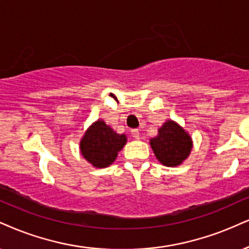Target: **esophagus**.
<instances>
[{"mask_svg":"<svg viewBox=\"0 0 249 249\" xmlns=\"http://www.w3.org/2000/svg\"><path fill=\"white\" fill-rule=\"evenodd\" d=\"M131 136H133L134 139L139 140L140 139V130L139 129H133V130H131Z\"/></svg>","mask_w":249,"mask_h":249,"instance_id":"esophagus-1","label":"esophagus"}]
</instances>
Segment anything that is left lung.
I'll use <instances>...</instances> for the list:
<instances>
[{
  "label": "left lung",
  "instance_id": "obj_1",
  "mask_svg": "<svg viewBox=\"0 0 249 249\" xmlns=\"http://www.w3.org/2000/svg\"><path fill=\"white\" fill-rule=\"evenodd\" d=\"M156 158L167 167L179 166L188 158L193 148L192 137L177 122L168 120L158 129V135L150 140Z\"/></svg>",
  "mask_w": 249,
  "mask_h": 249
}]
</instances>
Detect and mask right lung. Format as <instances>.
Here are the masks:
<instances>
[{"instance_id":"1","label":"right lung","mask_w":249,"mask_h":249,"mask_svg":"<svg viewBox=\"0 0 249 249\" xmlns=\"http://www.w3.org/2000/svg\"><path fill=\"white\" fill-rule=\"evenodd\" d=\"M127 136L116 134L103 120L92 124L79 143L82 156L94 167L109 166L125 145Z\"/></svg>"}]
</instances>
